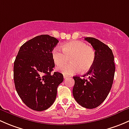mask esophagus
I'll return each instance as SVG.
<instances>
[{"instance_id":"1","label":"esophagus","mask_w":129,"mask_h":129,"mask_svg":"<svg viewBox=\"0 0 129 129\" xmlns=\"http://www.w3.org/2000/svg\"><path fill=\"white\" fill-rule=\"evenodd\" d=\"M67 77H68V76H67V75H63V78H64V79H66V78H67Z\"/></svg>"}]
</instances>
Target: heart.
Here are the masks:
<instances>
[{"label": "heart", "mask_w": 129, "mask_h": 129, "mask_svg": "<svg viewBox=\"0 0 129 129\" xmlns=\"http://www.w3.org/2000/svg\"><path fill=\"white\" fill-rule=\"evenodd\" d=\"M62 52L57 48L53 49L52 55L54 63L57 66L65 64L71 59V63L58 68V71L64 75L77 74L80 71L86 72L92 67L95 58V50L85 42L80 40H72L62 44Z\"/></svg>", "instance_id": "obj_1"}]
</instances>
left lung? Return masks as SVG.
<instances>
[{"mask_svg": "<svg viewBox=\"0 0 129 129\" xmlns=\"http://www.w3.org/2000/svg\"><path fill=\"white\" fill-rule=\"evenodd\" d=\"M95 52L93 65L83 77H73L75 84L72 93L79 105L87 109L99 106L107 97L112 88L115 74L114 57L111 49L93 37H85ZM88 76L86 79L84 77Z\"/></svg>", "mask_w": 129, "mask_h": 129, "instance_id": "left-lung-1", "label": "left lung"}]
</instances>
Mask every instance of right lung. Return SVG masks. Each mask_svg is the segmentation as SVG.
<instances>
[{"instance_id":"1","label":"right lung","mask_w":129,"mask_h":129,"mask_svg":"<svg viewBox=\"0 0 129 129\" xmlns=\"http://www.w3.org/2000/svg\"><path fill=\"white\" fill-rule=\"evenodd\" d=\"M58 40L40 35L24 43L14 65L15 89L23 102L36 111H43L55 101L57 87L63 82L61 73L51 72L55 67L52 52Z\"/></svg>"}]
</instances>
